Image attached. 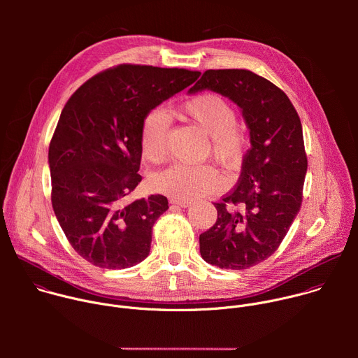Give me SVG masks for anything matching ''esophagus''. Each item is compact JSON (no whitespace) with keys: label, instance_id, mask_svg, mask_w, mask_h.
<instances>
[{"label":"esophagus","instance_id":"esophagus-1","mask_svg":"<svg viewBox=\"0 0 358 358\" xmlns=\"http://www.w3.org/2000/svg\"><path fill=\"white\" fill-rule=\"evenodd\" d=\"M170 203H173V206L176 207H180V208H187L191 206V201H180V199H170Z\"/></svg>","mask_w":358,"mask_h":358}]
</instances>
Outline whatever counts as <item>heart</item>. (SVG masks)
Instances as JSON below:
<instances>
[{"label": "heart", "mask_w": 358, "mask_h": 358, "mask_svg": "<svg viewBox=\"0 0 358 358\" xmlns=\"http://www.w3.org/2000/svg\"><path fill=\"white\" fill-rule=\"evenodd\" d=\"M181 115L201 131L211 137V150L218 163L235 170L241 166L246 140L236 126V110L217 93H203L187 100ZM171 120L164 109L145 115L141 126V151L150 163H162L169 151ZM225 178L207 166L176 164L152 176L151 187L174 199L191 201L225 188Z\"/></svg>", "instance_id": "obj_1"}]
</instances>
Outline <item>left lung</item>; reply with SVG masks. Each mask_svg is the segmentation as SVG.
Segmentation results:
<instances>
[{
  "label": "left lung",
  "instance_id": "8db88e82",
  "mask_svg": "<svg viewBox=\"0 0 358 358\" xmlns=\"http://www.w3.org/2000/svg\"><path fill=\"white\" fill-rule=\"evenodd\" d=\"M202 90L241 109L250 148L236 187L214 203L218 218L199 235V252L214 266L242 271L271 257L300 210L308 171L301 123L285 92L246 69L206 71L189 93Z\"/></svg>",
  "mask_w": 358,
  "mask_h": 358
}]
</instances>
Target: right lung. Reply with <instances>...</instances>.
I'll return each mask as SVG.
<instances>
[{
	"mask_svg": "<svg viewBox=\"0 0 358 358\" xmlns=\"http://www.w3.org/2000/svg\"><path fill=\"white\" fill-rule=\"evenodd\" d=\"M199 75L119 65L89 79L65 105L48 152L50 199L69 243L92 265L126 269L148 257L152 225L169 201L157 194L127 202L141 181L143 120Z\"/></svg>",
	"mask_w": 358,
	"mask_h": 358,
	"instance_id": "right-lung-1",
	"label": "right lung"
}]
</instances>
